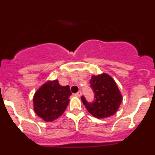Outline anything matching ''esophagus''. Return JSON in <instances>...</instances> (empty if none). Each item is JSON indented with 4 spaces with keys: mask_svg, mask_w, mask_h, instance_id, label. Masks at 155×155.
<instances>
[{
    "mask_svg": "<svg viewBox=\"0 0 155 155\" xmlns=\"http://www.w3.org/2000/svg\"><path fill=\"white\" fill-rule=\"evenodd\" d=\"M75 95H76L77 97H80L81 95V91H78V92H77L76 94H75Z\"/></svg>",
    "mask_w": 155,
    "mask_h": 155,
    "instance_id": "esophagus-1",
    "label": "esophagus"
}]
</instances>
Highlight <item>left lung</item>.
Listing matches in <instances>:
<instances>
[{"mask_svg":"<svg viewBox=\"0 0 155 155\" xmlns=\"http://www.w3.org/2000/svg\"><path fill=\"white\" fill-rule=\"evenodd\" d=\"M91 87L94 93V100L87 102L84 96L81 101L87 110L93 116L103 119L113 116L119 109L122 102V95L117 84L109 74H102L91 77Z\"/></svg>","mask_w":155,"mask_h":155,"instance_id":"obj_1","label":"left lung"}]
</instances>
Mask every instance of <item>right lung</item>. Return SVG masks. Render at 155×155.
<instances>
[{
	"instance_id": "1",
	"label": "right lung",
	"mask_w": 155,
	"mask_h": 155,
	"mask_svg": "<svg viewBox=\"0 0 155 155\" xmlns=\"http://www.w3.org/2000/svg\"><path fill=\"white\" fill-rule=\"evenodd\" d=\"M71 95L68 85L61 86L57 80L48 81L34 94V111L44 121H53L64 113Z\"/></svg>"
}]
</instances>
